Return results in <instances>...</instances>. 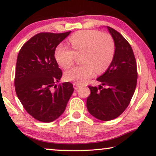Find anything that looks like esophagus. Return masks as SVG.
I'll list each match as a JSON object with an SVG mask.
<instances>
[{"mask_svg": "<svg viewBox=\"0 0 156 156\" xmlns=\"http://www.w3.org/2000/svg\"><path fill=\"white\" fill-rule=\"evenodd\" d=\"M73 86H74V89H78L79 88H80V84H79L78 83H76V82H74V84H73Z\"/></svg>", "mask_w": 156, "mask_h": 156, "instance_id": "esophagus-1", "label": "esophagus"}]
</instances>
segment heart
Instances as JSON below:
<instances>
[{
    "instance_id": "obj_1",
    "label": "heart",
    "mask_w": 156,
    "mask_h": 156,
    "mask_svg": "<svg viewBox=\"0 0 156 156\" xmlns=\"http://www.w3.org/2000/svg\"><path fill=\"white\" fill-rule=\"evenodd\" d=\"M71 49L67 47L57 46L55 57L62 67L69 68L73 65L76 55H81L82 64L65 72L67 80L82 84L93 76L95 70L98 74L106 71L114 59V40L108 33L98 30L78 31L69 39Z\"/></svg>"
}]
</instances>
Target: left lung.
I'll return each instance as SVG.
<instances>
[{
    "mask_svg": "<svg viewBox=\"0 0 156 156\" xmlns=\"http://www.w3.org/2000/svg\"><path fill=\"white\" fill-rule=\"evenodd\" d=\"M114 40V59L104 74L97 79L99 88L89 86L88 112L101 121L117 118L128 107L137 84V65L131 44L118 31L107 27ZM105 87L104 88L103 86Z\"/></svg>",
    "mask_w": 156,
    "mask_h": 156,
    "instance_id": "obj_1",
    "label": "left lung"
}]
</instances>
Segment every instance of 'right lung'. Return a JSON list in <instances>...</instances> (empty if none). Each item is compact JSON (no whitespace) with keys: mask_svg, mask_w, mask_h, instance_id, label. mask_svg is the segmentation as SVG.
<instances>
[{"mask_svg":"<svg viewBox=\"0 0 156 156\" xmlns=\"http://www.w3.org/2000/svg\"><path fill=\"white\" fill-rule=\"evenodd\" d=\"M70 33L36 34L18 53L14 81L16 94L26 112L41 122H52L60 116L74 91L70 82L55 84L62 76L55 50Z\"/></svg>","mask_w":156,"mask_h":156,"instance_id":"right-lung-1","label":"right lung"}]
</instances>
